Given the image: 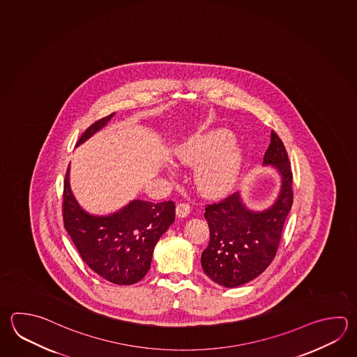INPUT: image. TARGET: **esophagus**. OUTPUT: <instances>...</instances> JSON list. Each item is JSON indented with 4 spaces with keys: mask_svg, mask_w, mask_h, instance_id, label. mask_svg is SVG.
Returning a JSON list of instances; mask_svg holds the SVG:
<instances>
[{
    "mask_svg": "<svg viewBox=\"0 0 357 357\" xmlns=\"http://www.w3.org/2000/svg\"><path fill=\"white\" fill-rule=\"evenodd\" d=\"M190 211H191V208H190L189 204L180 203L177 204V206H176L177 217L186 218L189 215Z\"/></svg>",
    "mask_w": 357,
    "mask_h": 357,
    "instance_id": "34e87169",
    "label": "esophagus"
}]
</instances>
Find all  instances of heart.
I'll list each match as a JSON object with an SVG mask.
<instances>
[{"instance_id": "b5f03b06", "label": "heart", "mask_w": 357, "mask_h": 357, "mask_svg": "<svg viewBox=\"0 0 357 357\" xmlns=\"http://www.w3.org/2000/svg\"><path fill=\"white\" fill-rule=\"evenodd\" d=\"M176 161L199 166L196 185L208 196H220L233 189L243 165V149L225 129L191 137L175 149Z\"/></svg>"}]
</instances>
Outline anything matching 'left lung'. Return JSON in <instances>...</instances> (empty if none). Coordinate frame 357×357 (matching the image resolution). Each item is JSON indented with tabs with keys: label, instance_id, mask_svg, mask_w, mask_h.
I'll return each instance as SVG.
<instances>
[{
	"label": "left lung",
	"instance_id": "obj_1",
	"mask_svg": "<svg viewBox=\"0 0 357 357\" xmlns=\"http://www.w3.org/2000/svg\"><path fill=\"white\" fill-rule=\"evenodd\" d=\"M264 165L273 166L281 178L279 195L268 208L255 211L234 192L205 208L210 241L202 255L204 273L224 287H236L257 278L271 264L281 231L293 205V174L284 143L271 132Z\"/></svg>",
	"mask_w": 357,
	"mask_h": 357
}]
</instances>
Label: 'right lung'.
<instances>
[{
    "label": "right lung",
    "mask_w": 357,
    "mask_h": 357,
    "mask_svg": "<svg viewBox=\"0 0 357 357\" xmlns=\"http://www.w3.org/2000/svg\"><path fill=\"white\" fill-rule=\"evenodd\" d=\"M115 112L93 123L82 134L81 146L104 129ZM175 203L132 200L109 215H93L72 194L70 167L63 191L64 228L92 271L116 285H132L147 275L158 239L175 222Z\"/></svg>",
    "instance_id": "obj_1"
}]
</instances>
